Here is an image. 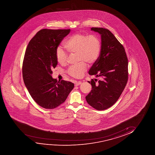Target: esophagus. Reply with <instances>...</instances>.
I'll list each match as a JSON object with an SVG mask.
<instances>
[{
    "instance_id": "obj_1",
    "label": "esophagus",
    "mask_w": 155,
    "mask_h": 155,
    "mask_svg": "<svg viewBox=\"0 0 155 155\" xmlns=\"http://www.w3.org/2000/svg\"><path fill=\"white\" fill-rule=\"evenodd\" d=\"M81 82L80 81H76V82L74 83V86H78V85H81Z\"/></svg>"
}]
</instances>
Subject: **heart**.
<instances>
[{
    "instance_id": "obj_1",
    "label": "heart",
    "mask_w": 155,
    "mask_h": 155,
    "mask_svg": "<svg viewBox=\"0 0 155 155\" xmlns=\"http://www.w3.org/2000/svg\"><path fill=\"white\" fill-rule=\"evenodd\" d=\"M64 47L71 54H76L77 66H71L68 70L70 76L79 78L87 70L86 64L95 63L100 57L101 41L96 35L76 33L68 38L64 43ZM55 57L58 63L66 64L68 55L60 48L56 50Z\"/></svg>"
}]
</instances>
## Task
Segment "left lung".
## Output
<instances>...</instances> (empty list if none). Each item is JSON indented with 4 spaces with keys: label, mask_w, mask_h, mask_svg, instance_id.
Wrapping results in <instances>:
<instances>
[{
    "label": "left lung",
    "mask_w": 155,
    "mask_h": 155,
    "mask_svg": "<svg viewBox=\"0 0 155 155\" xmlns=\"http://www.w3.org/2000/svg\"><path fill=\"white\" fill-rule=\"evenodd\" d=\"M101 37V51L88 74L99 77L88 81L92 89L86 96L87 103L97 110L110 107L118 100L128 79V61L125 50L110 31L92 28Z\"/></svg>",
    "instance_id": "1"
}]
</instances>
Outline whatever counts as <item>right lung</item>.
Masks as SVG:
<instances>
[{
	"mask_svg": "<svg viewBox=\"0 0 155 155\" xmlns=\"http://www.w3.org/2000/svg\"><path fill=\"white\" fill-rule=\"evenodd\" d=\"M68 30L42 29L28 43L24 58V82L32 98L43 108L53 109L62 104L74 87L72 83L53 79L52 69L58 64L55 52Z\"/></svg>",
	"mask_w": 155,
	"mask_h": 155,
	"instance_id": "obj_1",
	"label": "right lung"
}]
</instances>
